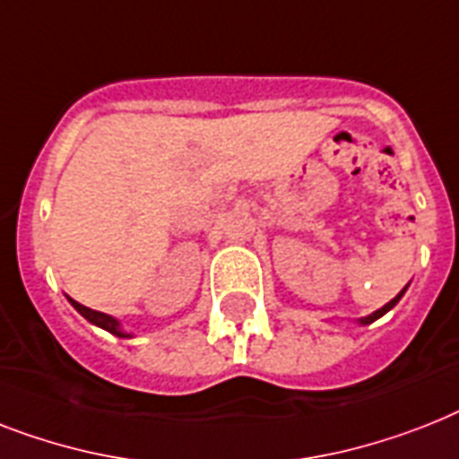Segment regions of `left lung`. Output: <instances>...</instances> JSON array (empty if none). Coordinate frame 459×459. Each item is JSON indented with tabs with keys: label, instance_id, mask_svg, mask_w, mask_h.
<instances>
[{
	"label": "left lung",
	"instance_id": "obj_1",
	"mask_svg": "<svg viewBox=\"0 0 459 459\" xmlns=\"http://www.w3.org/2000/svg\"><path fill=\"white\" fill-rule=\"evenodd\" d=\"M405 290H408V288L401 290V292H398L396 297H394V299L389 301V304H385V307H382V308H377V311H375V314H370V316H365V318H360V325H370V323H375V320H377V318H382V316H385L386 311H391V308L396 307L398 299H401V297H403Z\"/></svg>",
	"mask_w": 459,
	"mask_h": 459
}]
</instances>
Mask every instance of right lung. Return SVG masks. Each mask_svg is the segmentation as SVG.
<instances>
[{
    "instance_id": "1",
    "label": "right lung",
    "mask_w": 459,
    "mask_h": 459,
    "mask_svg": "<svg viewBox=\"0 0 459 459\" xmlns=\"http://www.w3.org/2000/svg\"><path fill=\"white\" fill-rule=\"evenodd\" d=\"M68 299H70V297H68ZM70 304H73V307L77 308V311H80V314L84 316V318H87L89 323H94V325L103 327V330H108V333L115 334V337H132V334L125 333V330H122L120 323H117V320H115L113 316L100 314V311H94V308L82 307L80 301H74V299H70Z\"/></svg>"
}]
</instances>
